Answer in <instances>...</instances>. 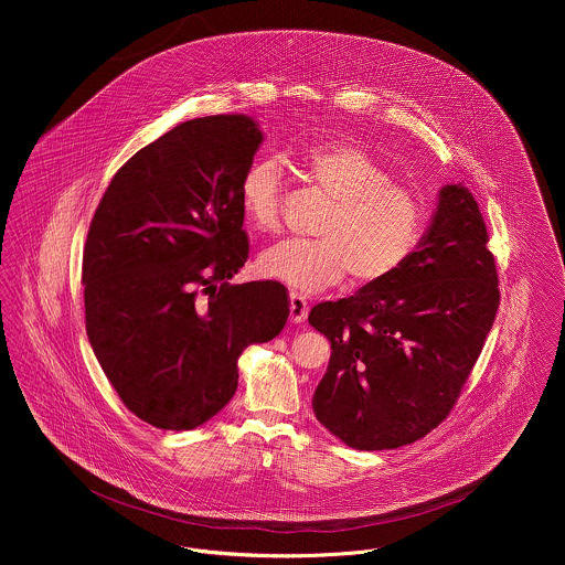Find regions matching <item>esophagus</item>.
<instances>
[{
  "label": "esophagus",
  "mask_w": 565,
  "mask_h": 565,
  "mask_svg": "<svg viewBox=\"0 0 565 565\" xmlns=\"http://www.w3.org/2000/svg\"><path fill=\"white\" fill-rule=\"evenodd\" d=\"M289 311H291V316H289L291 322H305L307 316H309V302H307V298H302V296H298V294H291V298H289Z\"/></svg>",
  "instance_id": "34e87169"
}]
</instances>
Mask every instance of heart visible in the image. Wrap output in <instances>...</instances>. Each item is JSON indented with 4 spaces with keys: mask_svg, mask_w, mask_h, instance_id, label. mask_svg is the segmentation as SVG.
Segmentation results:
<instances>
[{
    "mask_svg": "<svg viewBox=\"0 0 565 565\" xmlns=\"http://www.w3.org/2000/svg\"><path fill=\"white\" fill-rule=\"evenodd\" d=\"M302 164L330 209L316 226V242L267 247L258 258L260 274L302 294L337 285L348 274L356 285L394 276L426 235L428 211L422 198L345 141L307 148ZM282 198L285 175L278 159L258 157L243 169L239 204L256 231L280 226Z\"/></svg>",
    "mask_w": 565,
    "mask_h": 565,
    "instance_id": "heart-1",
    "label": "heart"
}]
</instances>
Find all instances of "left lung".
<instances>
[{"instance_id": "left-lung-1", "label": "left lung", "mask_w": 565, "mask_h": 565, "mask_svg": "<svg viewBox=\"0 0 565 565\" xmlns=\"http://www.w3.org/2000/svg\"><path fill=\"white\" fill-rule=\"evenodd\" d=\"M487 242L475 195L446 184L433 224L394 276L311 309L309 323L332 348L313 411L343 444L401 448L448 417L500 305Z\"/></svg>"}]
</instances>
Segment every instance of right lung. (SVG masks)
<instances>
[{"mask_svg": "<svg viewBox=\"0 0 565 565\" xmlns=\"http://www.w3.org/2000/svg\"><path fill=\"white\" fill-rule=\"evenodd\" d=\"M260 141L245 115L184 121L113 175L90 220L86 334L121 403L157 428L220 413L243 350L289 318L280 282H228L249 254L239 180Z\"/></svg>", "mask_w": 565, "mask_h": 565, "instance_id": "add662e5", "label": "right lung"}]
</instances>
